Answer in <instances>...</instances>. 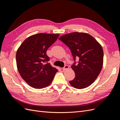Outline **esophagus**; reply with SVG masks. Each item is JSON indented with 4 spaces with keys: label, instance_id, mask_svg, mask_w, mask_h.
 Returning <instances> with one entry per match:
<instances>
[{
    "label": "esophagus",
    "instance_id": "34e87169",
    "mask_svg": "<svg viewBox=\"0 0 120 120\" xmlns=\"http://www.w3.org/2000/svg\"><path fill=\"white\" fill-rule=\"evenodd\" d=\"M69 68V66H68V65H65L64 67L63 68V70L65 71V70H68V69Z\"/></svg>",
    "mask_w": 120,
    "mask_h": 120
}]
</instances>
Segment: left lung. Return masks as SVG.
<instances>
[{
	"label": "left lung",
	"instance_id": "8db88e82",
	"mask_svg": "<svg viewBox=\"0 0 120 120\" xmlns=\"http://www.w3.org/2000/svg\"><path fill=\"white\" fill-rule=\"evenodd\" d=\"M59 40L70 48L75 63L71 68L75 78L70 81L74 88L82 89L93 83L98 77L103 64V48L90 35L75 32L61 36ZM79 59L78 64L76 57Z\"/></svg>",
	"mask_w": 120,
	"mask_h": 120
}]
</instances>
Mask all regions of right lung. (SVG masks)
<instances>
[{
	"label": "right lung",
	"instance_id": "add662e5",
	"mask_svg": "<svg viewBox=\"0 0 120 120\" xmlns=\"http://www.w3.org/2000/svg\"><path fill=\"white\" fill-rule=\"evenodd\" d=\"M58 34H38L27 38L16 54L19 73L28 85L41 89L51 83L58 70L48 61L46 50L59 37Z\"/></svg>",
	"mask_w": 120,
	"mask_h": 120
}]
</instances>
